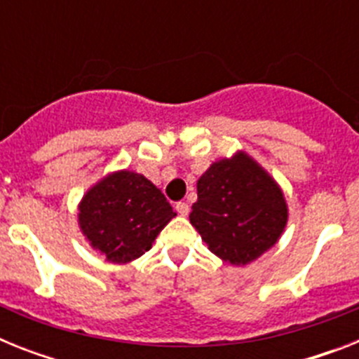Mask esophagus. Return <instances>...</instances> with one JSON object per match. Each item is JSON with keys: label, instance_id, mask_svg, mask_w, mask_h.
Masks as SVG:
<instances>
[{"label": "esophagus", "instance_id": "esophagus-1", "mask_svg": "<svg viewBox=\"0 0 359 359\" xmlns=\"http://www.w3.org/2000/svg\"><path fill=\"white\" fill-rule=\"evenodd\" d=\"M176 210H177V214H180V215H189L190 207L187 205V203L180 201V203H176Z\"/></svg>", "mask_w": 359, "mask_h": 359}]
</instances>
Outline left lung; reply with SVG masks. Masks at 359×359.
<instances>
[{"mask_svg": "<svg viewBox=\"0 0 359 359\" xmlns=\"http://www.w3.org/2000/svg\"><path fill=\"white\" fill-rule=\"evenodd\" d=\"M189 217L212 253L246 266L277 244L290 210L275 177L248 152L237 151L199 176Z\"/></svg>", "mask_w": 359, "mask_h": 359, "instance_id": "1", "label": "left lung"}]
</instances>
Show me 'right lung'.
<instances>
[{"mask_svg":"<svg viewBox=\"0 0 359 359\" xmlns=\"http://www.w3.org/2000/svg\"><path fill=\"white\" fill-rule=\"evenodd\" d=\"M176 215L144 174L115 170L86 190L77 207L79 230L107 262L128 264L151 250Z\"/></svg>","mask_w":359,"mask_h":359,"instance_id":"add662e5","label":"right lung"}]
</instances>
